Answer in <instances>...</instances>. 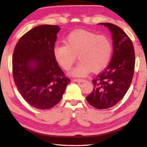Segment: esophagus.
I'll use <instances>...</instances> for the list:
<instances>
[{
  "label": "esophagus",
  "mask_w": 147,
  "mask_h": 147,
  "mask_svg": "<svg viewBox=\"0 0 147 147\" xmlns=\"http://www.w3.org/2000/svg\"><path fill=\"white\" fill-rule=\"evenodd\" d=\"M74 82H86V80L84 79H74Z\"/></svg>",
  "instance_id": "34e87169"
}]
</instances>
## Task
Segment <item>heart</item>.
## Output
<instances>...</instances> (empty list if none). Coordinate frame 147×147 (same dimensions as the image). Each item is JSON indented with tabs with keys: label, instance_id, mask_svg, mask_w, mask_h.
<instances>
[{
	"label": "heart",
	"instance_id": "1",
	"mask_svg": "<svg viewBox=\"0 0 147 147\" xmlns=\"http://www.w3.org/2000/svg\"><path fill=\"white\" fill-rule=\"evenodd\" d=\"M64 43L54 47V57L65 70H69L78 54L80 61L69 73L73 76L83 77L91 71L94 73L102 71L108 65L112 56L110 39L91 32L84 30L72 32Z\"/></svg>",
	"mask_w": 147,
	"mask_h": 147
}]
</instances>
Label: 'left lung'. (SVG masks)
Segmentation results:
<instances>
[{"label":"left lung","instance_id":"left-lung-1","mask_svg":"<svg viewBox=\"0 0 147 147\" xmlns=\"http://www.w3.org/2000/svg\"><path fill=\"white\" fill-rule=\"evenodd\" d=\"M98 24L110 32L113 53L107 68L92 82L93 91L86 100L94 108L107 109L117 104L130 88L135 67V52L131 39L121 28L108 23Z\"/></svg>","mask_w":147,"mask_h":147}]
</instances>
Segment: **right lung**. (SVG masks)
I'll return each instance as SVG.
<instances>
[{"instance_id":"right-lung-1","label":"right lung","mask_w":147,"mask_h":147,"mask_svg":"<svg viewBox=\"0 0 147 147\" xmlns=\"http://www.w3.org/2000/svg\"><path fill=\"white\" fill-rule=\"evenodd\" d=\"M57 25L43 24L31 29L15 47L12 66L15 84L23 98L39 109L56 105L71 82L54 54Z\"/></svg>"}]
</instances>
